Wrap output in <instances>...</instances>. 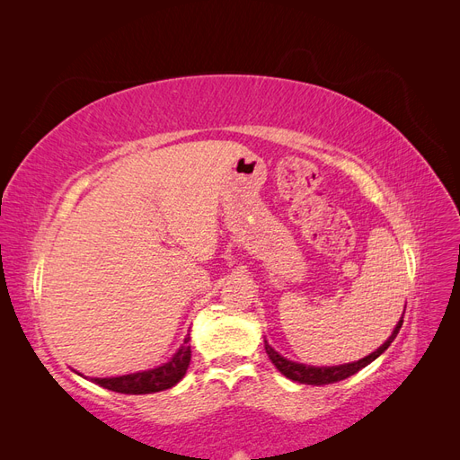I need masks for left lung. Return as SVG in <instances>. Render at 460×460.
Masks as SVG:
<instances>
[{"label":"left lung","mask_w":460,"mask_h":460,"mask_svg":"<svg viewBox=\"0 0 460 460\" xmlns=\"http://www.w3.org/2000/svg\"><path fill=\"white\" fill-rule=\"evenodd\" d=\"M405 314V313H402ZM402 326V316L399 320V324L395 326L392 336L387 338V341L384 345H380L378 349H376L374 353H370L368 357L357 360V363H349V365H340V367H307V365H299V363H294V360H288L284 358L282 355H278L272 347L264 341V351H267L269 358L272 360V365L280 370L286 378L294 380V382H299V384H309V385H326V384H333V382H340V380H345L349 378V376L357 374L360 368H365L367 365H370L374 358H378L389 345H392V341L397 338V333Z\"/></svg>","instance_id":"8db88e82"}]
</instances>
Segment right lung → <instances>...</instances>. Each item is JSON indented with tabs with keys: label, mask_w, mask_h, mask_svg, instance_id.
Here are the masks:
<instances>
[{
	"label": "right lung",
	"mask_w": 460,
	"mask_h": 460,
	"mask_svg": "<svg viewBox=\"0 0 460 460\" xmlns=\"http://www.w3.org/2000/svg\"><path fill=\"white\" fill-rule=\"evenodd\" d=\"M190 360H191V349H190V336H188L182 347L178 349V353L169 360V363L159 368L119 376V378H92V382L117 394H127V395L155 394V392H163V389H169L182 380L190 367Z\"/></svg>",
	"instance_id": "obj_1"
}]
</instances>
